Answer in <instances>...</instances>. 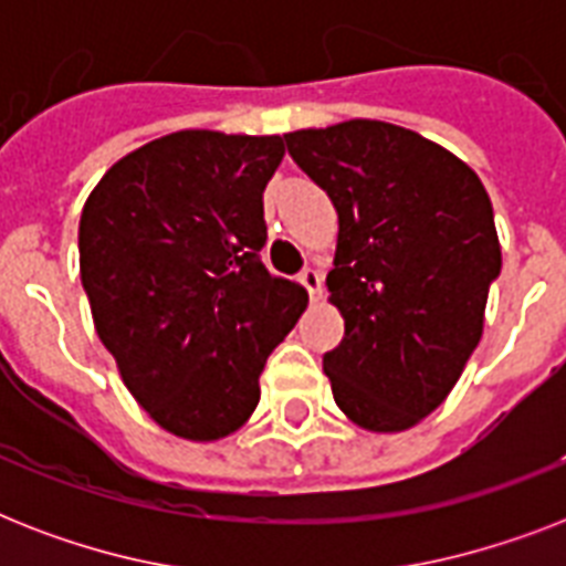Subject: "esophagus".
<instances>
[{
  "instance_id": "1",
  "label": "esophagus",
  "mask_w": 566,
  "mask_h": 566,
  "mask_svg": "<svg viewBox=\"0 0 566 566\" xmlns=\"http://www.w3.org/2000/svg\"><path fill=\"white\" fill-rule=\"evenodd\" d=\"M300 282L305 284V291H308L311 302L323 300V275H319V270H314V266H305L300 275Z\"/></svg>"
}]
</instances>
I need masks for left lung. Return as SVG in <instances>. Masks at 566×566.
<instances>
[{
  "instance_id": "obj_1",
  "label": "left lung",
  "mask_w": 566,
  "mask_h": 566,
  "mask_svg": "<svg viewBox=\"0 0 566 566\" xmlns=\"http://www.w3.org/2000/svg\"><path fill=\"white\" fill-rule=\"evenodd\" d=\"M284 144L340 226L326 284L344 340L323 355L337 408L367 431L411 429L482 340L502 266L491 196L449 149L381 119L302 128Z\"/></svg>"
}]
</instances>
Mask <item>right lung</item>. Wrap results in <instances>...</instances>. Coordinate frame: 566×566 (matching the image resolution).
I'll return each instance as SVG.
<instances>
[{
	"label": "right lung",
	"mask_w": 566,
	"mask_h": 566,
	"mask_svg": "<svg viewBox=\"0 0 566 566\" xmlns=\"http://www.w3.org/2000/svg\"><path fill=\"white\" fill-rule=\"evenodd\" d=\"M279 135L176 132L119 158L87 196L78 266L96 335L164 431L220 440L308 305L261 264Z\"/></svg>",
	"instance_id": "right-lung-1"
}]
</instances>
